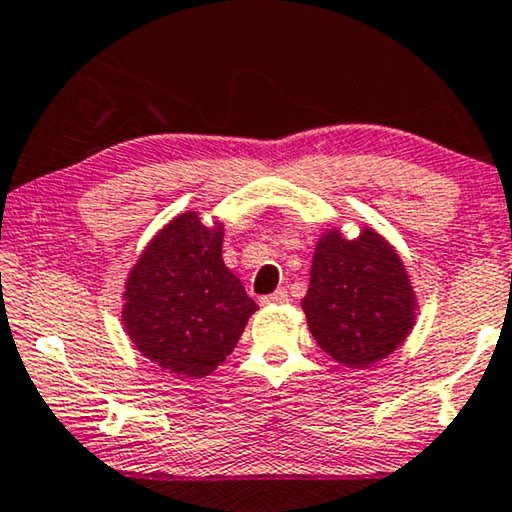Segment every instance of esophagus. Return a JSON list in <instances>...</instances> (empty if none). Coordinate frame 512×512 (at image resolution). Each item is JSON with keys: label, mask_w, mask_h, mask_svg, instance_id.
Instances as JSON below:
<instances>
[{"label": "esophagus", "mask_w": 512, "mask_h": 512, "mask_svg": "<svg viewBox=\"0 0 512 512\" xmlns=\"http://www.w3.org/2000/svg\"><path fill=\"white\" fill-rule=\"evenodd\" d=\"M262 304L264 306L287 304V290H285V287H278V290L273 292V294H266V297H262Z\"/></svg>", "instance_id": "esophagus-1"}]
</instances>
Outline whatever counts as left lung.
I'll return each mask as SVG.
<instances>
[{
    "label": "left lung",
    "instance_id": "left-lung-1",
    "mask_svg": "<svg viewBox=\"0 0 512 512\" xmlns=\"http://www.w3.org/2000/svg\"><path fill=\"white\" fill-rule=\"evenodd\" d=\"M301 311L331 359L369 369L406 341L420 301L406 262L383 234L362 225L348 239L341 227L327 225L315 243Z\"/></svg>",
    "mask_w": 512,
    "mask_h": 512
}]
</instances>
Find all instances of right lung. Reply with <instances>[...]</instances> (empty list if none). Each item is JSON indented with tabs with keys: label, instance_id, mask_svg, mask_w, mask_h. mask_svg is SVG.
Instances as JSON below:
<instances>
[{
	"label": "right lung",
	"instance_id": "obj_1",
	"mask_svg": "<svg viewBox=\"0 0 512 512\" xmlns=\"http://www.w3.org/2000/svg\"><path fill=\"white\" fill-rule=\"evenodd\" d=\"M225 220L171 218L122 285V327L143 357L174 378L199 380L236 348L257 304L222 262Z\"/></svg>",
	"mask_w": 512,
	"mask_h": 512
}]
</instances>
